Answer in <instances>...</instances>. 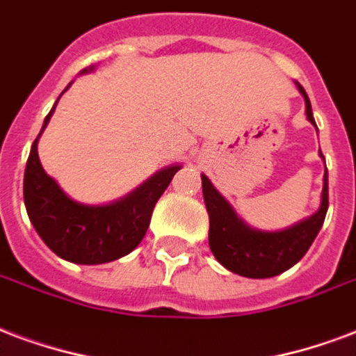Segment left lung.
Segmentation results:
<instances>
[{
    "label": "left lung",
    "instance_id": "8db88e82",
    "mask_svg": "<svg viewBox=\"0 0 356 356\" xmlns=\"http://www.w3.org/2000/svg\"><path fill=\"white\" fill-rule=\"evenodd\" d=\"M298 92L306 103V116L309 124L315 125L312 103L306 90L296 82ZM317 129V125H315ZM319 156L323 157L319 149ZM325 161V157H323ZM202 178V197L210 218L208 242L213 257L227 270L244 277L263 280L282 274L300 261L309 245L314 244L317 232L323 227L328 210V172L325 167L323 176V191H321L319 210L309 218L302 219L295 225L282 231H261L245 223L238 213L234 212L231 202L213 188L208 176Z\"/></svg>",
    "mask_w": 356,
    "mask_h": 356
}]
</instances>
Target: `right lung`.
Here are the masks:
<instances>
[{
    "label": "right lung",
    "mask_w": 356,
    "mask_h": 356,
    "mask_svg": "<svg viewBox=\"0 0 356 356\" xmlns=\"http://www.w3.org/2000/svg\"><path fill=\"white\" fill-rule=\"evenodd\" d=\"M90 71H93V65L80 73ZM58 101L44 118L39 137L54 114ZM39 137L31 144L26 163L24 202L29 221L42 242L58 257L76 264L111 263L131 253L144 238L154 207L181 168L180 165L157 170L137 189L108 204H84L71 199L58 181L44 172L37 154Z\"/></svg>",
    "instance_id": "obj_1"
}]
</instances>
